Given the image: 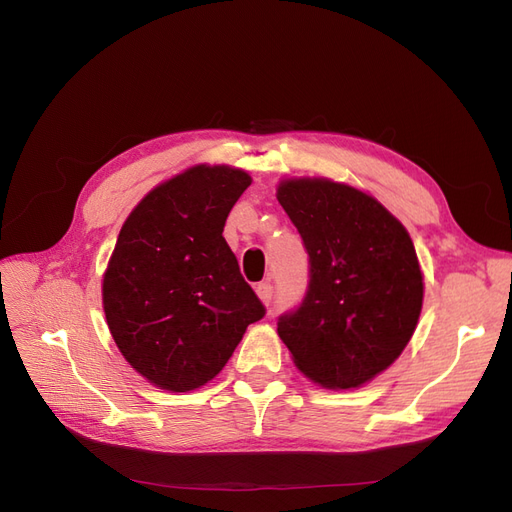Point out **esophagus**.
I'll return each instance as SVG.
<instances>
[{
  "label": "esophagus",
  "mask_w": 512,
  "mask_h": 512,
  "mask_svg": "<svg viewBox=\"0 0 512 512\" xmlns=\"http://www.w3.org/2000/svg\"><path fill=\"white\" fill-rule=\"evenodd\" d=\"M256 294H258L262 303L269 305L271 299H273V284H271V282H260V284L256 286Z\"/></svg>",
  "instance_id": "34e87169"
}]
</instances>
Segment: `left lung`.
<instances>
[{
  "label": "left lung",
  "instance_id": "left-lung-1",
  "mask_svg": "<svg viewBox=\"0 0 512 512\" xmlns=\"http://www.w3.org/2000/svg\"><path fill=\"white\" fill-rule=\"evenodd\" d=\"M277 200L309 256L301 305L277 333L294 365L327 389H356L404 352L423 307V273L401 222L376 198L329 179H286Z\"/></svg>",
  "mask_w": 512,
  "mask_h": 512
}]
</instances>
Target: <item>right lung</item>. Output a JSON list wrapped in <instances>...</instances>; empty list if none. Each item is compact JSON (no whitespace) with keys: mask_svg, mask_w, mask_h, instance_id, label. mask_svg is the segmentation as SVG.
<instances>
[{"mask_svg":"<svg viewBox=\"0 0 512 512\" xmlns=\"http://www.w3.org/2000/svg\"><path fill=\"white\" fill-rule=\"evenodd\" d=\"M250 183L239 168L200 164L153 188L121 226L104 314L126 361L160 389L207 384L267 312L222 237Z\"/></svg>","mask_w":512,"mask_h":512,"instance_id":"right-lung-1","label":"right lung"}]
</instances>
